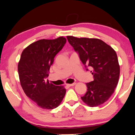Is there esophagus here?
<instances>
[{"label":"esophagus","mask_w":135,"mask_h":135,"mask_svg":"<svg viewBox=\"0 0 135 135\" xmlns=\"http://www.w3.org/2000/svg\"><path fill=\"white\" fill-rule=\"evenodd\" d=\"M76 85V83H73L72 84H66V85L67 86H74Z\"/></svg>","instance_id":"34e87169"}]
</instances>
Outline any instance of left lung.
Masks as SVG:
<instances>
[{"mask_svg": "<svg viewBox=\"0 0 135 135\" xmlns=\"http://www.w3.org/2000/svg\"><path fill=\"white\" fill-rule=\"evenodd\" d=\"M67 38L80 60L91 70L94 80L86 83L87 91L81 99L90 107H97L107 102L118 83L120 67L115 51L104 42L96 38Z\"/></svg>", "mask_w": 135, "mask_h": 135, "instance_id": "8db88e82", "label": "left lung"}]
</instances>
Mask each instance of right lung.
Instances as JSON below:
<instances>
[{"label": "right lung", "mask_w": 135, "mask_h": 135, "mask_svg": "<svg viewBox=\"0 0 135 135\" xmlns=\"http://www.w3.org/2000/svg\"><path fill=\"white\" fill-rule=\"evenodd\" d=\"M65 43L63 36L41 39L30 45L21 53L18 64L20 84L27 96L42 108L57 107L65 94L63 86L54 85L46 81L54 57Z\"/></svg>", "instance_id": "add662e5"}]
</instances>
